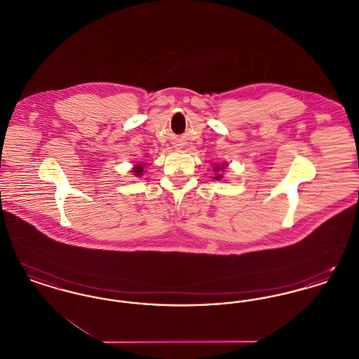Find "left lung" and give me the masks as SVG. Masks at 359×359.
I'll return each mask as SVG.
<instances>
[{
    "instance_id": "1",
    "label": "left lung",
    "mask_w": 359,
    "mask_h": 359,
    "mask_svg": "<svg viewBox=\"0 0 359 359\" xmlns=\"http://www.w3.org/2000/svg\"><path fill=\"white\" fill-rule=\"evenodd\" d=\"M224 170H226V164H217V165H214V172H215L214 179L221 180L223 177L222 171H224Z\"/></svg>"
}]
</instances>
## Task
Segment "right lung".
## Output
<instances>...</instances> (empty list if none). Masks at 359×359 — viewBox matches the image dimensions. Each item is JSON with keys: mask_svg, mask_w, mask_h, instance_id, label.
<instances>
[{"mask_svg": "<svg viewBox=\"0 0 359 359\" xmlns=\"http://www.w3.org/2000/svg\"><path fill=\"white\" fill-rule=\"evenodd\" d=\"M145 165H147L145 163H142V164H141V163H140V164H136V165L132 168V171L130 172H132L136 177H138V176H142V175H144V168H145Z\"/></svg>", "mask_w": 359, "mask_h": 359, "instance_id": "add662e5", "label": "right lung"}]
</instances>
